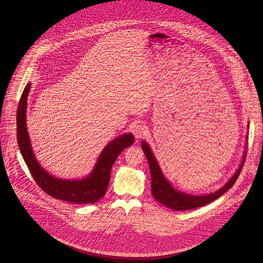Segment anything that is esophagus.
Returning a JSON list of instances; mask_svg holds the SVG:
<instances>
[{"label":"esophagus","instance_id":"obj_1","mask_svg":"<svg viewBox=\"0 0 263 263\" xmlns=\"http://www.w3.org/2000/svg\"><path fill=\"white\" fill-rule=\"evenodd\" d=\"M134 135L137 139H142V138H145V136L147 135V126L143 123H140V124H137L134 128Z\"/></svg>","mask_w":263,"mask_h":263}]
</instances>
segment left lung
I'll list each match as a JSON object with an SVG mask.
<instances>
[{
    "instance_id": "1",
    "label": "left lung",
    "mask_w": 263,
    "mask_h": 263,
    "mask_svg": "<svg viewBox=\"0 0 263 263\" xmlns=\"http://www.w3.org/2000/svg\"><path fill=\"white\" fill-rule=\"evenodd\" d=\"M142 149L147 157V160L150 166L151 177H152L151 189H152L153 196L157 201L174 211H187V210L200 208L222 196L226 191H228L234 185V183L238 179V176L240 175V172L242 170V167L244 165L245 158H246V152H245L239 169L236 171V173L233 175V177L226 183L225 185L220 188L218 191L206 194V195H191V194L174 189L170 184V182L164 177L153 152L151 151L149 145L146 142H142Z\"/></svg>"
}]
</instances>
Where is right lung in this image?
I'll use <instances>...</instances> for the list:
<instances>
[{
    "instance_id": "obj_1",
    "label": "right lung",
    "mask_w": 263,
    "mask_h": 263,
    "mask_svg": "<svg viewBox=\"0 0 263 263\" xmlns=\"http://www.w3.org/2000/svg\"><path fill=\"white\" fill-rule=\"evenodd\" d=\"M31 84L28 83L21 95L17 109V142L23 159L38 186L48 195L68 202L82 204L94 203L104 196L110 180V172L118 155L132 146V134L122 135L110 142L100 154L92 173L82 180L59 179L48 174L39 165L31 148L26 127L27 97Z\"/></svg>"
}]
</instances>
